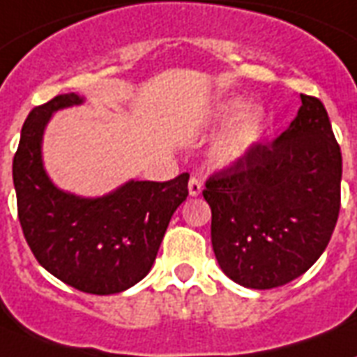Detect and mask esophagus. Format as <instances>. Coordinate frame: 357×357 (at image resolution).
<instances>
[{
    "mask_svg": "<svg viewBox=\"0 0 357 357\" xmlns=\"http://www.w3.org/2000/svg\"><path fill=\"white\" fill-rule=\"evenodd\" d=\"M200 192H202V181L197 176H191V179H189V195L199 197Z\"/></svg>",
    "mask_w": 357,
    "mask_h": 357,
    "instance_id": "34e87169",
    "label": "esophagus"
}]
</instances>
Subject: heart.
Returning <instances> with one entry per match:
<instances>
[{
	"mask_svg": "<svg viewBox=\"0 0 357 357\" xmlns=\"http://www.w3.org/2000/svg\"><path fill=\"white\" fill-rule=\"evenodd\" d=\"M213 121L227 123L210 149L213 165L231 166L252 151L265 132V113L261 107L250 105L245 98L234 96L219 102L212 112Z\"/></svg>",
	"mask_w": 357,
	"mask_h": 357,
	"instance_id": "obj_1",
	"label": "heart"
}]
</instances>
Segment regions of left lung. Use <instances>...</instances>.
Returning <instances> with one entry per match:
<instances>
[{"instance_id":"1","label":"left lung","mask_w":357,"mask_h":357,"mask_svg":"<svg viewBox=\"0 0 357 357\" xmlns=\"http://www.w3.org/2000/svg\"><path fill=\"white\" fill-rule=\"evenodd\" d=\"M340 178L342 157L326 107L301 94L286 132L206 181L221 271L252 289H273L305 274L337 225Z\"/></svg>"}]
</instances>
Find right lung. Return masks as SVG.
I'll return each mask as SVG.
<instances>
[{"label":"right lung","instance_id":"right-lung-1","mask_svg":"<svg viewBox=\"0 0 357 357\" xmlns=\"http://www.w3.org/2000/svg\"><path fill=\"white\" fill-rule=\"evenodd\" d=\"M83 104L75 92L33 107L13 158L18 219L39 265L92 295L121 293L151 271L166 227L187 199L189 174L170 181H128L83 199L58 189L41 158L45 126L58 109Z\"/></svg>","mask_w":357,"mask_h":357}]
</instances>
